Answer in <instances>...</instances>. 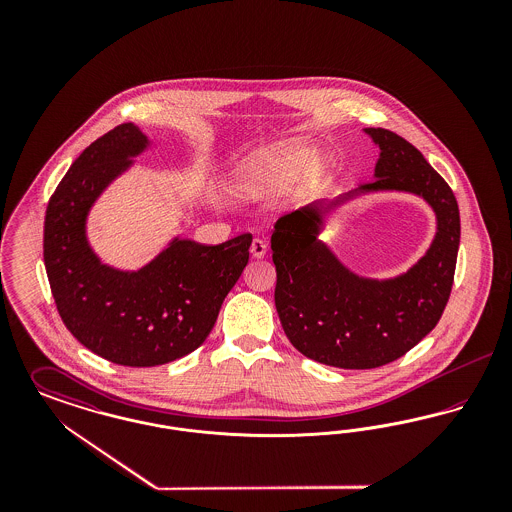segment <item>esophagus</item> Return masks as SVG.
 Masks as SVG:
<instances>
[{
	"mask_svg": "<svg viewBox=\"0 0 512 512\" xmlns=\"http://www.w3.org/2000/svg\"><path fill=\"white\" fill-rule=\"evenodd\" d=\"M249 251H251V255H253L255 259H263V257L267 255V244H265L263 240L255 238V240L251 242V247H249Z\"/></svg>",
	"mask_w": 512,
	"mask_h": 512,
	"instance_id": "obj_1",
	"label": "esophagus"
}]
</instances>
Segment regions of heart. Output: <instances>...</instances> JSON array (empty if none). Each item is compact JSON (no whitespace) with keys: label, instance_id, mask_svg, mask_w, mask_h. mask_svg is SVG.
Returning a JSON list of instances; mask_svg holds the SVG:
<instances>
[{"label":"heart","instance_id":"obj_1","mask_svg":"<svg viewBox=\"0 0 512 512\" xmlns=\"http://www.w3.org/2000/svg\"><path fill=\"white\" fill-rule=\"evenodd\" d=\"M324 172V163L301 142L265 147L245 159L236 171L238 194L257 199L295 180L299 192L311 190Z\"/></svg>","mask_w":512,"mask_h":512}]
</instances>
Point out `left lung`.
Wrapping results in <instances>:
<instances>
[{
	"label": "left lung",
	"instance_id": "8db88e82",
	"mask_svg": "<svg viewBox=\"0 0 512 512\" xmlns=\"http://www.w3.org/2000/svg\"><path fill=\"white\" fill-rule=\"evenodd\" d=\"M365 132L380 147L376 180L332 205L374 190L422 195L438 217L428 253L391 280L355 276L317 240L318 205L282 217L270 238L274 303L288 340L317 363L351 370L388 365L436 328L453 288L461 240L455 194L424 155L386 128Z\"/></svg>",
	"mask_w": 512,
	"mask_h": 512
}]
</instances>
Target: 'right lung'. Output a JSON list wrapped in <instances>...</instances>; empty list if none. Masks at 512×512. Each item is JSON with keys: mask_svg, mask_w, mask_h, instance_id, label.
<instances>
[{"mask_svg": "<svg viewBox=\"0 0 512 512\" xmlns=\"http://www.w3.org/2000/svg\"><path fill=\"white\" fill-rule=\"evenodd\" d=\"M147 138L132 122L86 147L49 197L44 263L59 317L84 347L122 366H157L197 349L249 261L251 234L219 245L174 240L138 272L105 267L86 242V215Z\"/></svg>", "mask_w": 512, "mask_h": 512, "instance_id": "1", "label": "right lung"}]
</instances>
